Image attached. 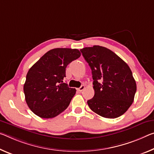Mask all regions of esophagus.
Wrapping results in <instances>:
<instances>
[{
    "label": "esophagus",
    "instance_id": "34e87169",
    "mask_svg": "<svg viewBox=\"0 0 154 154\" xmlns=\"http://www.w3.org/2000/svg\"><path fill=\"white\" fill-rule=\"evenodd\" d=\"M84 88H85V86H82L81 87L77 89V90H78V91H79V92H82L84 90Z\"/></svg>",
    "mask_w": 154,
    "mask_h": 154
}]
</instances>
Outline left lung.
<instances>
[{
    "label": "left lung",
    "mask_w": 154,
    "mask_h": 154,
    "mask_svg": "<svg viewBox=\"0 0 154 154\" xmlns=\"http://www.w3.org/2000/svg\"><path fill=\"white\" fill-rule=\"evenodd\" d=\"M92 70L93 98L87 101L92 111L104 118L115 119L128 110L136 91L129 66L111 50L101 46L80 50Z\"/></svg>",
    "instance_id": "1"
}]
</instances>
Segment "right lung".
Wrapping results in <instances>:
<instances>
[{
	"mask_svg": "<svg viewBox=\"0 0 154 154\" xmlns=\"http://www.w3.org/2000/svg\"><path fill=\"white\" fill-rule=\"evenodd\" d=\"M80 55V51L75 48H53L29 70L24 93L26 104L34 114L43 119H51L68 108L76 90L63 82L66 68Z\"/></svg>",
	"mask_w": 154,
	"mask_h": 154,
	"instance_id": "1",
	"label": "right lung"
}]
</instances>
